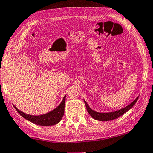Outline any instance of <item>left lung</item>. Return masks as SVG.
<instances>
[{"mask_svg":"<svg viewBox=\"0 0 153 153\" xmlns=\"http://www.w3.org/2000/svg\"><path fill=\"white\" fill-rule=\"evenodd\" d=\"M138 98H139V96H138L132 102L130 103V104L127 105V106L124 107V108H123V109H120L119 110H117V111H114L112 112H107V113L98 112V111H94V110L91 109L90 107V106L88 105V103L86 102V101L84 99L83 100H84L85 105L86 109L88 110V112L89 113V114L90 115L92 118L99 121H109V120H112L116 119L118 117L123 116V115L124 114H125L126 112H127L128 110L131 109V108L133 107V105L135 104L138 99Z\"/></svg>","mask_w":153,"mask_h":153,"instance_id":"1","label":"left lung"}]
</instances>
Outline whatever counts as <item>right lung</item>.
Instances as JSON below:
<instances>
[{"label": "right lung", "instance_id": "add662e5", "mask_svg": "<svg viewBox=\"0 0 153 153\" xmlns=\"http://www.w3.org/2000/svg\"><path fill=\"white\" fill-rule=\"evenodd\" d=\"M65 96L66 95L64 96L62 102L55 109L45 114L39 115V116H32V115L25 114V113L20 111L17 107H15V105H13L15 109L18 112V114L27 120L31 122L33 124H37V125L52 126L58 124L63 117V114H64Z\"/></svg>", "mask_w": 153, "mask_h": 153}]
</instances>
